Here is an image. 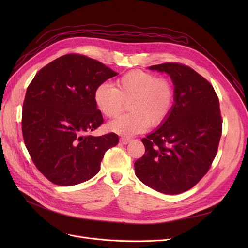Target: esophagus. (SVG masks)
Returning <instances> with one entry per match:
<instances>
[{"instance_id":"1","label":"esophagus","mask_w":248,"mask_h":248,"mask_svg":"<svg viewBox=\"0 0 248 248\" xmlns=\"http://www.w3.org/2000/svg\"><path fill=\"white\" fill-rule=\"evenodd\" d=\"M120 141H121L122 144L126 145V144H128V142H130L131 140H130V139H127V138H121V140H120Z\"/></svg>"}]
</instances>
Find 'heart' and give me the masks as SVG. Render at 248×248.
Returning a JSON list of instances; mask_svg holds the SVG:
<instances>
[{
  "label": "heart",
  "mask_w": 248,
  "mask_h": 248,
  "mask_svg": "<svg viewBox=\"0 0 248 248\" xmlns=\"http://www.w3.org/2000/svg\"><path fill=\"white\" fill-rule=\"evenodd\" d=\"M96 107L108 118L116 117L129 102V114L108 124V129L122 137L146 131L150 124L158 126L170 115L175 103V87L166 78L151 72L131 70L115 81V87L102 82L95 89Z\"/></svg>",
  "instance_id": "heart-1"
}]
</instances>
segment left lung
Here are the masks:
<instances>
[{"instance_id": "left-lung-1", "label": "left lung", "mask_w": 248, "mask_h": 248, "mask_svg": "<svg viewBox=\"0 0 248 248\" xmlns=\"http://www.w3.org/2000/svg\"><path fill=\"white\" fill-rule=\"evenodd\" d=\"M149 69L170 74L175 103L160 128L141 139L146 151L134 170L151 188L179 194L200 182L217 154L222 132L218 96L205 78L184 64L167 62Z\"/></svg>"}]
</instances>
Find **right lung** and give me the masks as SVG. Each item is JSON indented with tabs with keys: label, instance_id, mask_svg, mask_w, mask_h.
Masks as SVG:
<instances>
[{
	"label": "right lung",
	"instance_id": "1",
	"mask_svg": "<svg viewBox=\"0 0 248 248\" xmlns=\"http://www.w3.org/2000/svg\"><path fill=\"white\" fill-rule=\"evenodd\" d=\"M117 72L79 54L60 57L30 82L22 104L21 130L36 168L50 182L71 186L100 170L104 154L119 137L88 134L103 123L95 89Z\"/></svg>",
	"mask_w": 248,
	"mask_h": 248
}]
</instances>
